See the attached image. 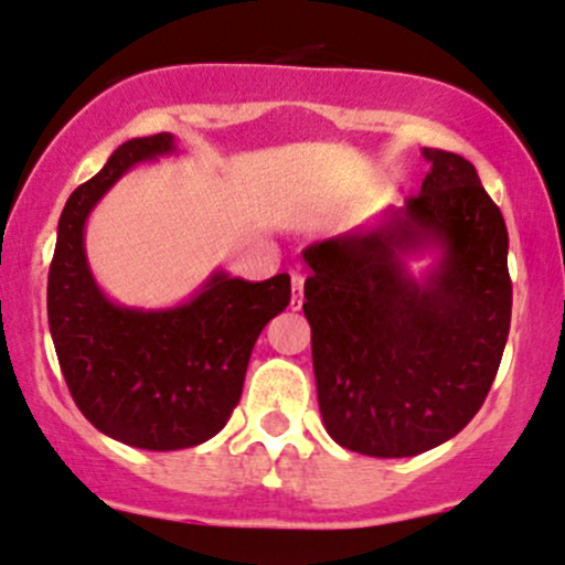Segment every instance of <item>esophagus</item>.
Here are the masks:
<instances>
[{
    "instance_id": "esophagus-1",
    "label": "esophagus",
    "mask_w": 565,
    "mask_h": 565,
    "mask_svg": "<svg viewBox=\"0 0 565 565\" xmlns=\"http://www.w3.org/2000/svg\"><path fill=\"white\" fill-rule=\"evenodd\" d=\"M303 281L306 278L300 273H292V309L298 311L303 306Z\"/></svg>"
}]
</instances>
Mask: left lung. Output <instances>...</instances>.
Listing matches in <instances>:
<instances>
[{"label": "left lung", "mask_w": 565, "mask_h": 565, "mask_svg": "<svg viewBox=\"0 0 565 565\" xmlns=\"http://www.w3.org/2000/svg\"><path fill=\"white\" fill-rule=\"evenodd\" d=\"M429 174L374 226L303 250L322 424L341 448L415 457L459 435L511 328L509 232L476 167L424 147ZM438 254L420 279L406 256Z\"/></svg>", "instance_id": "obj_1"}]
</instances>
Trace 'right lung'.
I'll return each instance as SVG.
<instances>
[{"label":"right lung","instance_id":"obj_1","mask_svg":"<svg viewBox=\"0 0 565 565\" xmlns=\"http://www.w3.org/2000/svg\"><path fill=\"white\" fill-rule=\"evenodd\" d=\"M172 152V134L119 145L67 199L49 270V328L73 402L95 429L147 451L191 448L224 429L262 328L292 295L287 273L243 281L215 270L172 309L106 298L84 250L89 213L136 163Z\"/></svg>","mask_w":565,"mask_h":565}]
</instances>
